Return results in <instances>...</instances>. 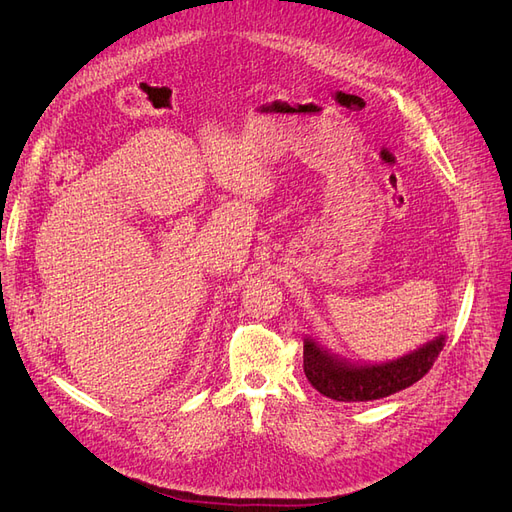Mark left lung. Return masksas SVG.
Here are the masks:
<instances>
[{
    "mask_svg": "<svg viewBox=\"0 0 512 512\" xmlns=\"http://www.w3.org/2000/svg\"><path fill=\"white\" fill-rule=\"evenodd\" d=\"M444 342L446 335H438L395 361L361 365L339 359L307 337L303 344V369L309 384L324 397L335 401H371L404 391L421 380L438 359Z\"/></svg>",
    "mask_w": 512,
    "mask_h": 512,
    "instance_id": "1",
    "label": "left lung"
}]
</instances>
